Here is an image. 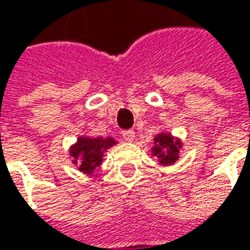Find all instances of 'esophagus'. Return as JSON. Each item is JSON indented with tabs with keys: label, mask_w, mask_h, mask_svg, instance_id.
Returning a JSON list of instances; mask_svg holds the SVG:
<instances>
[{
	"label": "esophagus",
	"mask_w": 250,
	"mask_h": 250,
	"mask_svg": "<svg viewBox=\"0 0 250 250\" xmlns=\"http://www.w3.org/2000/svg\"><path fill=\"white\" fill-rule=\"evenodd\" d=\"M122 136H124V139L125 141H128V142H132L135 139V132L132 129H126V131H124L122 132Z\"/></svg>",
	"instance_id": "obj_1"
}]
</instances>
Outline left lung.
<instances>
[{
    "mask_svg": "<svg viewBox=\"0 0 250 250\" xmlns=\"http://www.w3.org/2000/svg\"><path fill=\"white\" fill-rule=\"evenodd\" d=\"M155 146L152 148V153L158 158L159 164L170 165L179 156L178 152L181 148L179 139H173L169 134H159L155 138Z\"/></svg>",
    "mask_w": 250,
    "mask_h": 250,
    "instance_id": "1",
    "label": "left lung"
}]
</instances>
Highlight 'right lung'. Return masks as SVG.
<instances>
[{
    "label": "right lung",
    "mask_w": 250,
    "mask_h": 250,
    "mask_svg": "<svg viewBox=\"0 0 250 250\" xmlns=\"http://www.w3.org/2000/svg\"><path fill=\"white\" fill-rule=\"evenodd\" d=\"M115 141L112 138H78L77 144L71 146L69 153L72 156V162L83 173H92L102 162V155L109 146H112Z\"/></svg>",
    "instance_id": "right-lung-1"
}]
</instances>
